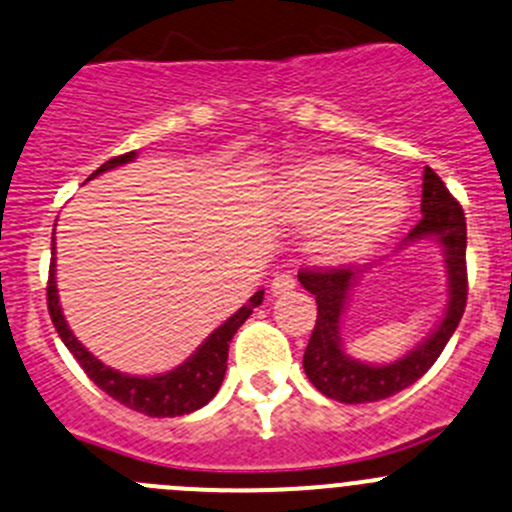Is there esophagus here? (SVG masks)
<instances>
[{"instance_id": "obj_1", "label": "esophagus", "mask_w": 512, "mask_h": 512, "mask_svg": "<svg viewBox=\"0 0 512 512\" xmlns=\"http://www.w3.org/2000/svg\"><path fill=\"white\" fill-rule=\"evenodd\" d=\"M291 289H296V279L291 274H276L271 279V294L281 296V294H289Z\"/></svg>"}]
</instances>
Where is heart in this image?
I'll list each match as a JSON object with an SVG mask.
<instances>
[{"label":"heart","mask_w":512,"mask_h":512,"mask_svg":"<svg viewBox=\"0 0 512 512\" xmlns=\"http://www.w3.org/2000/svg\"><path fill=\"white\" fill-rule=\"evenodd\" d=\"M276 206L291 221L316 223L309 246L324 261L362 256L407 216L405 191L349 158L291 168L276 186Z\"/></svg>","instance_id":"b5f03b06"}]
</instances>
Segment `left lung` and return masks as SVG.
Returning a JSON list of instances; mask_svg holds the SVG:
<instances>
[{"mask_svg":"<svg viewBox=\"0 0 512 512\" xmlns=\"http://www.w3.org/2000/svg\"><path fill=\"white\" fill-rule=\"evenodd\" d=\"M422 218L402 246L435 238L445 251L447 281H450V299L442 321L435 332L425 339L417 349L405 354L392 364H364L349 357L342 347L339 324H342L344 306L352 286L359 276L369 269L357 266H334V269H301L299 281L309 294L316 296V324L311 332L309 344L304 352V372L316 389L326 397L347 402V405H362V402H377V399L392 397L405 387L415 384L437 357L445 344L455 334L467 304V226L465 213L460 203L447 191L440 175L432 168H425L422 178Z\"/></svg>","mask_w":512,"mask_h":512,"instance_id":"left-lung-1","label":"left lung"}]
</instances>
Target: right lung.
Here are the masks:
<instances>
[{
    "mask_svg": "<svg viewBox=\"0 0 512 512\" xmlns=\"http://www.w3.org/2000/svg\"><path fill=\"white\" fill-rule=\"evenodd\" d=\"M135 160V153L115 155L107 163H102L90 178L105 173L110 168H118V165L130 163ZM87 178V180H90ZM55 251V246H52ZM264 301V291H256V294L248 299V304H243L231 319L223 321L216 332L186 359V362L175 367L173 372L155 374V377H130V374L118 372V369H110L100 362L97 357H92L85 347L75 339V334L70 332L65 316L60 309V296H57V281H55V256H52L50 264V281H47V309H50L52 324H55L57 334L65 342V347L70 349L72 357L77 359L82 369H85L87 377L97 384L105 394H110L113 399H118L120 405L130 407L135 412H143L148 417H180L188 415V412L201 410L203 405H208L213 397H216L218 387L223 382V374H226V359H228V344H231L233 334L238 332V326L251 316V311Z\"/></svg>",
    "mask_w": 512,
    "mask_h": 512,
    "instance_id": "1",
    "label": "right lung"
}]
</instances>
